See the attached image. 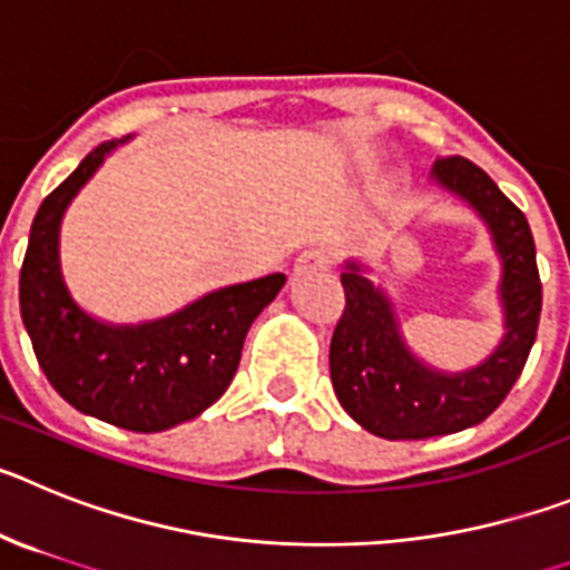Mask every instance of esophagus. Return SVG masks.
<instances>
[{
	"label": "esophagus",
	"mask_w": 570,
	"mask_h": 570,
	"mask_svg": "<svg viewBox=\"0 0 570 570\" xmlns=\"http://www.w3.org/2000/svg\"><path fill=\"white\" fill-rule=\"evenodd\" d=\"M332 266V253L326 249H306V253L297 255L295 273H306V269H330Z\"/></svg>",
	"instance_id": "1"
}]
</instances>
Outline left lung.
Masks as SVG:
<instances>
[{"label": "left lung", "mask_w": 570, "mask_h": 570, "mask_svg": "<svg viewBox=\"0 0 570 570\" xmlns=\"http://www.w3.org/2000/svg\"><path fill=\"white\" fill-rule=\"evenodd\" d=\"M434 178L483 215L502 258L500 297L505 337L494 355L463 374L423 366L400 337L392 304L361 266L341 273L346 306L330 346V372L341 406L366 432L386 440H425L483 423L520 377L534 346L542 309L534 235L517 204L474 161L443 156Z\"/></svg>", "instance_id": "obj_1"}]
</instances>
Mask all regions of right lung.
Masks as SVG:
<instances>
[{
	"label": "right lung",
	"mask_w": 570,
	"mask_h": 570,
	"mask_svg": "<svg viewBox=\"0 0 570 570\" xmlns=\"http://www.w3.org/2000/svg\"><path fill=\"white\" fill-rule=\"evenodd\" d=\"M116 141L87 153L42 202L19 273V306L36 361L70 406L130 432H164L227 392L249 326L284 286V275L204 295L141 326L99 323L76 306L59 273V224L70 198Z\"/></svg>",
	"instance_id": "obj_1"
}]
</instances>
